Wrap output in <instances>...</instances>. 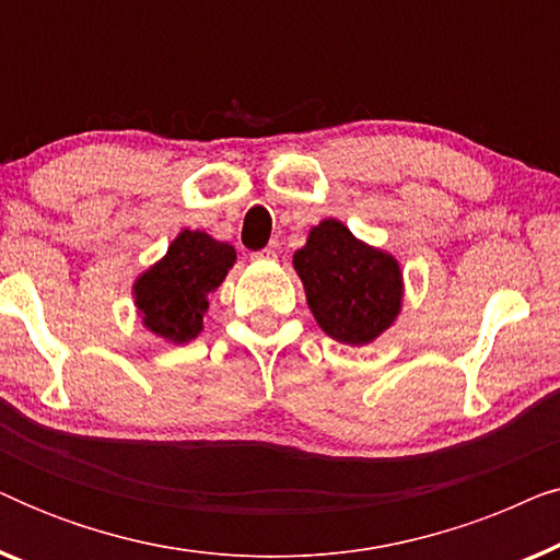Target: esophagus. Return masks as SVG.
<instances>
[{"mask_svg":"<svg viewBox=\"0 0 560 560\" xmlns=\"http://www.w3.org/2000/svg\"><path fill=\"white\" fill-rule=\"evenodd\" d=\"M275 257H278V252H275V244H270V247L259 249V252H255V255H252V259H275Z\"/></svg>","mask_w":560,"mask_h":560,"instance_id":"esophagus-1","label":"esophagus"}]
</instances>
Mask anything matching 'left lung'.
<instances>
[{
  "label": "left lung",
  "instance_id": "left-lung-1",
  "mask_svg": "<svg viewBox=\"0 0 560 560\" xmlns=\"http://www.w3.org/2000/svg\"><path fill=\"white\" fill-rule=\"evenodd\" d=\"M313 318L331 339L364 347L395 324L402 308V272L387 252L359 242L341 221L311 229L293 255Z\"/></svg>",
  "mask_w": 560,
  "mask_h": 560
}]
</instances>
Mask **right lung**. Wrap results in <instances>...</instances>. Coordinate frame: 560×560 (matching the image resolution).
Returning a JSON list of instances; mask_svg holds the SVG:
<instances>
[{"label":"right lung","mask_w":560,"mask_h":560,"mask_svg":"<svg viewBox=\"0 0 560 560\" xmlns=\"http://www.w3.org/2000/svg\"><path fill=\"white\" fill-rule=\"evenodd\" d=\"M234 262L232 244L183 229L167 255L144 270L132 288L144 328L171 343L196 339L209 311V293L224 282Z\"/></svg>","instance_id":"add662e5"}]
</instances>
